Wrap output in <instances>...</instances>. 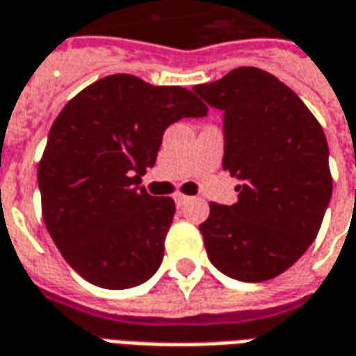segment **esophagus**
Listing matches in <instances>:
<instances>
[{
  "label": "esophagus",
  "mask_w": 356,
  "mask_h": 356,
  "mask_svg": "<svg viewBox=\"0 0 356 356\" xmlns=\"http://www.w3.org/2000/svg\"><path fill=\"white\" fill-rule=\"evenodd\" d=\"M175 201H176V204H178V207H184V204L189 203V201H191V197L180 195V193H178V195L175 197Z\"/></svg>",
  "instance_id": "obj_1"
}]
</instances>
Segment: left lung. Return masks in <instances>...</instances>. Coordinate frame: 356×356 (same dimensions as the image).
<instances>
[{"label":"left lung","instance_id":"left-lung-1","mask_svg":"<svg viewBox=\"0 0 356 356\" xmlns=\"http://www.w3.org/2000/svg\"><path fill=\"white\" fill-rule=\"evenodd\" d=\"M193 92L224 111L222 165L237 203H210L199 229L209 260L235 281L273 279L315 241L332 197L328 144L302 98L260 68H237Z\"/></svg>","mask_w":356,"mask_h":356}]
</instances>
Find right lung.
Segmentation results:
<instances>
[{
    "label": "right lung",
    "mask_w": 356,
    "mask_h": 356,
    "mask_svg": "<svg viewBox=\"0 0 356 356\" xmlns=\"http://www.w3.org/2000/svg\"><path fill=\"white\" fill-rule=\"evenodd\" d=\"M204 115L191 90L115 74L83 89L54 119L38 170L43 220L85 281L123 290L159 269L175 201L149 195L142 176L170 124Z\"/></svg>",
    "instance_id": "1"
}]
</instances>
